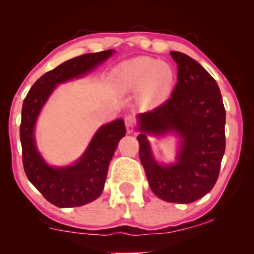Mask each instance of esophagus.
Masks as SVG:
<instances>
[{"mask_svg": "<svg viewBox=\"0 0 254 254\" xmlns=\"http://www.w3.org/2000/svg\"><path fill=\"white\" fill-rule=\"evenodd\" d=\"M125 124H126V128H127V133H133L134 128H135V120L131 116H127L125 118Z\"/></svg>", "mask_w": 254, "mask_h": 254, "instance_id": "1", "label": "esophagus"}]
</instances>
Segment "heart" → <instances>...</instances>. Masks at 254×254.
I'll return each instance as SVG.
<instances>
[{
    "mask_svg": "<svg viewBox=\"0 0 254 254\" xmlns=\"http://www.w3.org/2000/svg\"><path fill=\"white\" fill-rule=\"evenodd\" d=\"M114 75L120 90L141 91L142 103L148 107L161 105L169 98L176 78L171 65L149 57L124 62L116 69Z\"/></svg>",
    "mask_w": 254,
    "mask_h": 254,
    "instance_id": "heart-1",
    "label": "heart"
}]
</instances>
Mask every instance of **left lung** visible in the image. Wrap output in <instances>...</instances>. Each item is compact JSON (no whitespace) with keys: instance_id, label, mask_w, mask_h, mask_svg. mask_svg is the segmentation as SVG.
I'll list each match as a JSON object with an SVG mask.
<instances>
[{"instance_id":"obj_1","label":"left lung","mask_w":254,"mask_h":254,"mask_svg":"<svg viewBox=\"0 0 254 254\" xmlns=\"http://www.w3.org/2000/svg\"><path fill=\"white\" fill-rule=\"evenodd\" d=\"M177 64V84L171 98L137 116L140 159L149 185L159 199L190 203L213 189L225 151V110L217 83L202 65L180 52H171ZM175 132L182 138L176 163L154 161L145 133Z\"/></svg>"}]
</instances>
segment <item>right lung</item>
Returning <instances> with one entry per match:
<instances>
[{"mask_svg":"<svg viewBox=\"0 0 254 254\" xmlns=\"http://www.w3.org/2000/svg\"><path fill=\"white\" fill-rule=\"evenodd\" d=\"M113 53V50H107L83 54L64 62L41 76L24 99L20 123L24 170L32 185L48 202L57 207H79L102 194L110 162L120 138L126 135V128L123 119L104 125L77 162L69 166L53 168L44 161L36 147L34 126L38 116L58 84L82 77Z\"/></svg>","mask_w":254,"mask_h":254,"instance_id":"1","label":"right lung"}]
</instances>
